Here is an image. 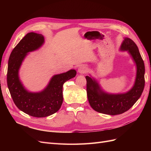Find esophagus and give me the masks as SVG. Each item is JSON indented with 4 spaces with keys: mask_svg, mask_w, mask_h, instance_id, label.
Listing matches in <instances>:
<instances>
[{
    "mask_svg": "<svg viewBox=\"0 0 151 151\" xmlns=\"http://www.w3.org/2000/svg\"><path fill=\"white\" fill-rule=\"evenodd\" d=\"M87 71H88V68H87L86 66L84 65H81L78 68V72L80 73V74H85Z\"/></svg>",
    "mask_w": 151,
    "mask_h": 151,
    "instance_id": "obj_1",
    "label": "esophagus"
}]
</instances>
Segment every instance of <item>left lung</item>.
Returning <instances> with one entry per match:
<instances>
[{
  "label": "left lung",
  "mask_w": 151,
  "mask_h": 151,
  "mask_svg": "<svg viewBox=\"0 0 151 151\" xmlns=\"http://www.w3.org/2000/svg\"><path fill=\"white\" fill-rule=\"evenodd\" d=\"M120 50L127 51L136 63L137 74L134 86L125 93L109 94L104 92L98 82L86 76V90L90 106L99 113L116 115L124 113L133 106L139 99L145 86V66L137 46L130 38H125Z\"/></svg>",
  "instance_id": "1"
}]
</instances>
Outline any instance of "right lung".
Returning <instances> with one entry per match:
<instances>
[{"instance_id": "obj_1", "label": "right lung", "mask_w": 151, "mask_h": 151, "mask_svg": "<svg viewBox=\"0 0 151 151\" xmlns=\"http://www.w3.org/2000/svg\"><path fill=\"white\" fill-rule=\"evenodd\" d=\"M42 35L31 32L27 34L12 51L8 62L7 82L13 101L20 110L38 118L56 113L63 102V85L76 75L71 69L52 77L46 88L38 93L27 91L19 77V70L27 53L38 50L44 43Z\"/></svg>"}]
</instances>
